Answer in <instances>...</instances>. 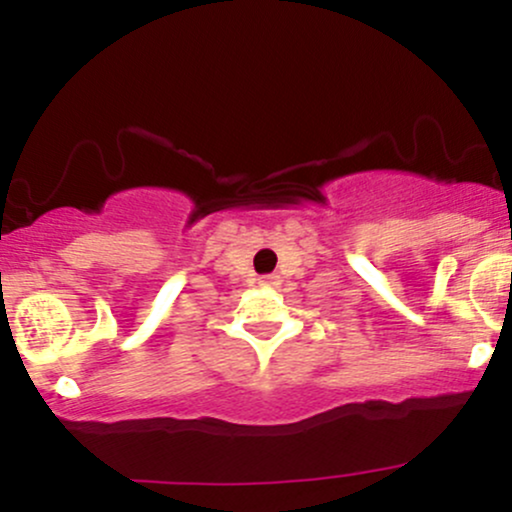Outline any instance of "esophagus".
I'll return each mask as SVG.
<instances>
[{
  "label": "esophagus",
  "instance_id": "esophagus-1",
  "mask_svg": "<svg viewBox=\"0 0 512 512\" xmlns=\"http://www.w3.org/2000/svg\"><path fill=\"white\" fill-rule=\"evenodd\" d=\"M262 284L264 286H276V284H279V276H276V274H267V276H262Z\"/></svg>",
  "mask_w": 512,
  "mask_h": 512
}]
</instances>
